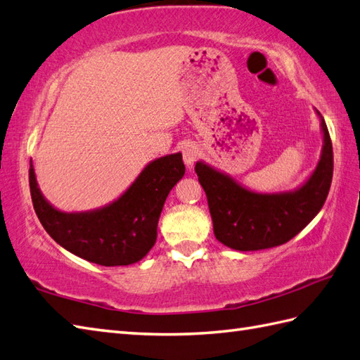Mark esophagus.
<instances>
[{
    "mask_svg": "<svg viewBox=\"0 0 360 360\" xmlns=\"http://www.w3.org/2000/svg\"><path fill=\"white\" fill-rule=\"evenodd\" d=\"M198 156H199V152H198L196 146L188 144V146L184 147V150H182V160H184V164L187 165L188 170H190L191 167H193V164L196 162Z\"/></svg>",
    "mask_w": 360,
    "mask_h": 360,
    "instance_id": "1",
    "label": "esophagus"
}]
</instances>
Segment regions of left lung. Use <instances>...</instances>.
<instances>
[{
    "instance_id": "8db88e82",
    "label": "left lung",
    "mask_w": 360,
    "mask_h": 360,
    "mask_svg": "<svg viewBox=\"0 0 360 360\" xmlns=\"http://www.w3.org/2000/svg\"><path fill=\"white\" fill-rule=\"evenodd\" d=\"M316 115L323 138L319 162L295 190L259 193L204 161L196 162L195 172L207 195L214 236L224 245L239 252L282 245L321 212L333 178V146L322 115L317 110Z\"/></svg>"
}]
</instances>
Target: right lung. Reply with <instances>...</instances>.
Instances as JSON below:
<instances>
[{
	"label": "right lung",
	"mask_w": 360,
	"mask_h": 360,
	"mask_svg": "<svg viewBox=\"0 0 360 360\" xmlns=\"http://www.w3.org/2000/svg\"><path fill=\"white\" fill-rule=\"evenodd\" d=\"M184 173L181 153L161 156L112 202L70 213L58 210L41 193L32 161L29 182L35 213L56 244L89 262L118 266L136 264L152 250L165 199Z\"/></svg>",
	"instance_id": "obj_1"
}]
</instances>
